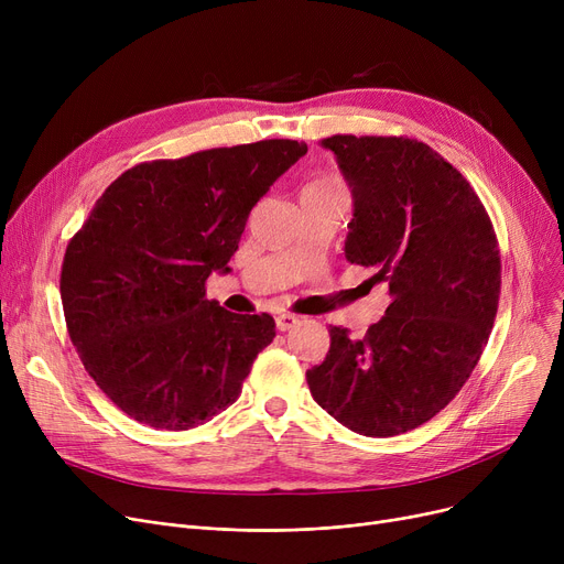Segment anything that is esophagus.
<instances>
[{"mask_svg":"<svg viewBox=\"0 0 564 564\" xmlns=\"http://www.w3.org/2000/svg\"><path fill=\"white\" fill-rule=\"evenodd\" d=\"M294 324H300L297 315H292V313H279L276 315V329L279 332H290Z\"/></svg>","mask_w":564,"mask_h":564,"instance_id":"obj_1","label":"esophagus"}]
</instances>
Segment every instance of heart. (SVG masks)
Returning <instances> with one entry per match:
<instances>
[{"label":"heart","instance_id":"1","mask_svg":"<svg viewBox=\"0 0 564 564\" xmlns=\"http://www.w3.org/2000/svg\"><path fill=\"white\" fill-rule=\"evenodd\" d=\"M332 192H345L338 177H334V175H315L313 181L304 187L302 194H332Z\"/></svg>","mask_w":564,"mask_h":564}]
</instances>
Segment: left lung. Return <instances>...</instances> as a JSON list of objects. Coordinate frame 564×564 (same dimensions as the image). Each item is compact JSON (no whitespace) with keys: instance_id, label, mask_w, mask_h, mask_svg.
<instances>
[{"instance_id":"1","label":"left lung","mask_w":564,"mask_h":564,"mask_svg":"<svg viewBox=\"0 0 564 564\" xmlns=\"http://www.w3.org/2000/svg\"><path fill=\"white\" fill-rule=\"evenodd\" d=\"M351 189L345 258L387 283L391 304L364 338L332 327L306 372L313 400L351 432L395 436L427 423L466 383L494 327L500 256L464 175L423 141H319Z\"/></svg>"}]
</instances>
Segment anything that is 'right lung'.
Instances as JSON below:
<instances>
[{
	"instance_id": "1",
	"label": "right lung",
	"mask_w": 564,
	"mask_h": 564,
	"mask_svg": "<svg viewBox=\"0 0 564 564\" xmlns=\"http://www.w3.org/2000/svg\"><path fill=\"white\" fill-rule=\"evenodd\" d=\"M267 139L128 169L105 189L62 267L73 345L100 391L155 430L213 421L276 336L272 315L205 300L230 272L253 205L306 155Z\"/></svg>"
}]
</instances>
